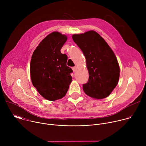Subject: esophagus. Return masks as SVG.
I'll use <instances>...</instances> for the list:
<instances>
[{
    "mask_svg": "<svg viewBox=\"0 0 146 146\" xmlns=\"http://www.w3.org/2000/svg\"><path fill=\"white\" fill-rule=\"evenodd\" d=\"M76 68H77V66H74V67H73V68H72V69H73V72H75V71H76Z\"/></svg>",
    "mask_w": 146,
    "mask_h": 146,
    "instance_id": "esophagus-1",
    "label": "esophagus"
}]
</instances>
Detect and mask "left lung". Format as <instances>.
Segmentation results:
<instances>
[{
    "instance_id": "8db88e82",
    "label": "left lung",
    "mask_w": 146,
    "mask_h": 146,
    "mask_svg": "<svg viewBox=\"0 0 146 146\" xmlns=\"http://www.w3.org/2000/svg\"><path fill=\"white\" fill-rule=\"evenodd\" d=\"M72 38L86 57L89 73L88 81L83 84V90L88 96L96 99L109 96L119 78L120 69L114 52L94 31L74 34Z\"/></svg>"
}]
</instances>
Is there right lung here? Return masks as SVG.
<instances>
[{
  "label": "right lung",
  "instance_id": "obj_1",
  "mask_svg": "<svg viewBox=\"0 0 146 146\" xmlns=\"http://www.w3.org/2000/svg\"><path fill=\"white\" fill-rule=\"evenodd\" d=\"M68 37L58 32L47 35L34 51L30 64L33 86L48 100L64 97L72 81V69L66 65L68 56L60 50Z\"/></svg>",
  "mask_w": 146,
  "mask_h": 146
}]
</instances>
